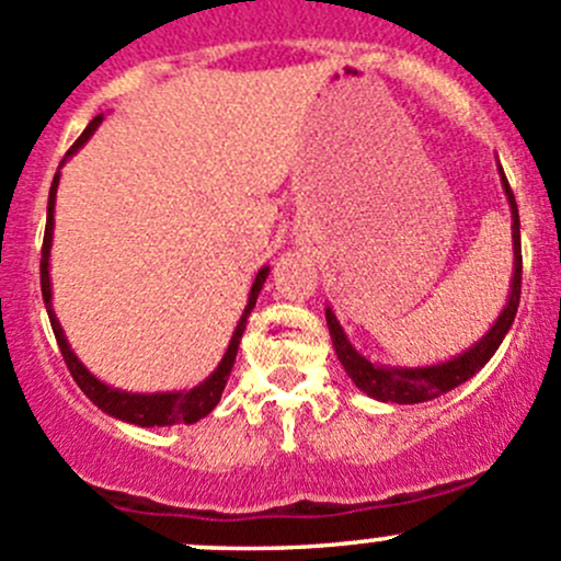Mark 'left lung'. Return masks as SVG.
Listing matches in <instances>:
<instances>
[{"label":"left lung","mask_w":561,"mask_h":561,"mask_svg":"<svg viewBox=\"0 0 561 561\" xmlns=\"http://www.w3.org/2000/svg\"><path fill=\"white\" fill-rule=\"evenodd\" d=\"M496 171H500L502 192H505V201L511 206V230H513V279H511V293H507V301L502 307V312L496 314V320L491 322L489 331L478 339L474 344H469L463 353L454 355L448 360H439L432 366H390L380 364V360H371L366 355H360L353 347V342L344 333L342 322L336 320L331 307H325V320H328V333H331L333 350H336L339 364L344 366L350 380L355 382V388L364 390L366 396L377 401H390V404H421V401H432L437 396L448 393L458 386H463L467 380H472L480 369L491 360V355L500 350L502 339L511 331L513 320L518 312V298H522V222H518V206L516 197H513L511 184H507L505 171L496 162Z\"/></svg>","instance_id":"obj_1"}]
</instances>
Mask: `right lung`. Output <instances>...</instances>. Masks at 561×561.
Wrapping results in <instances>:
<instances>
[{
    "label": "right lung",
    "instance_id": "obj_1",
    "mask_svg": "<svg viewBox=\"0 0 561 561\" xmlns=\"http://www.w3.org/2000/svg\"><path fill=\"white\" fill-rule=\"evenodd\" d=\"M103 124V113L94 116L89 122V127L83 129L81 138L70 146V151L65 154L61 165L76 154L81 146H87V140L98 133V127ZM61 165L54 175V184H50L48 192V219H45V239H43V260H39V287H43V301L45 309H48V320L50 328H54L56 344H59L61 355H65V364L70 369L72 380L78 382V388L89 396L92 404H98L105 415L116 417V421L133 423V426H144V428H154V426H175V423H197L201 417H206L214 407L219 404L222 399V390L228 386V377L233 371L236 364V353H239L241 344V333L247 328V317L252 314L254 304H257L260 290H263V282L268 279V265L257 271L252 282V290H249L247 307L241 312L239 322H236V331L230 336L228 350H225L222 360L217 364V369L206 377L203 382H197L195 388H184V390H157V393H133V390H122L113 388L107 382L100 380L98 375L83 366V360L72 353L70 342L65 336V328H61L59 317L54 312V287H50V247H54V208H56V190H59V179H61Z\"/></svg>",
    "mask_w": 561,
    "mask_h": 561
}]
</instances>
